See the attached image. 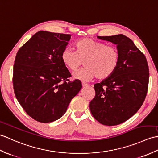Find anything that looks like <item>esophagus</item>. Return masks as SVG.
Returning a JSON list of instances; mask_svg holds the SVG:
<instances>
[{"mask_svg": "<svg viewBox=\"0 0 158 158\" xmlns=\"http://www.w3.org/2000/svg\"><path fill=\"white\" fill-rule=\"evenodd\" d=\"M82 86L83 87H86V86H89V85L87 83H85V82H82Z\"/></svg>", "mask_w": 158, "mask_h": 158, "instance_id": "esophagus-1", "label": "esophagus"}]
</instances>
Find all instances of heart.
Masks as SVG:
<instances>
[{"instance_id":"b5f03b06","label":"heart","mask_w":158,"mask_h":158,"mask_svg":"<svg viewBox=\"0 0 158 158\" xmlns=\"http://www.w3.org/2000/svg\"><path fill=\"white\" fill-rule=\"evenodd\" d=\"M75 46L76 51L65 48L61 55L62 62L72 72L76 71L84 61L86 67L74 73V78L89 81L97 77L105 80L115 72L120 61V52L115 47L89 38L77 41Z\"/></svg>"}]
</instances>
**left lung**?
<instances>
[{
  "mask_svg": "<svg viewBox=\"0 0 158 158\" xmlns=\"http://www.w3.org/2000/svg\"><path fill=\"white\" fill-rule=\"evenodd\" d=\"M117 44L120 61L110 78L94 85L95 96L89 104L93 116L101 124L115 126L128 120L141 107L149 85L145 55L123 34L97 36Z\"/></svg>",
  "mask_w": 158,
  "mask_h": 158,
  "instance_id": "obj_1",
  "label": "left lung"
}]
</instances>
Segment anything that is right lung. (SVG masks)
I'll use <instances>...</instances> for the list:
<instances>
[{"instance_id": "right-lung-1", "label": "right lung", "mask_w": 158, "mask_h": 158, "mask_svg": "<svg viewBox=\"0 0 158 158\" xmlns=\"http://www.w3.org/2000/svg\"><path fill=\"white\" fill-rule=\"evenodd\" d=\"M71 35L40 31L17 51L13 65L15 95L26 114L41 123L58 120L82 89L61 55Z\"/></svg>"}]
</instances>
